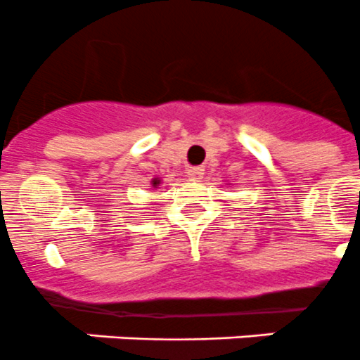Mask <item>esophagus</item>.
I'll use <instances>...</instances> for the list:
<instances>
[{
    "label": "esophagus",
    "instance_id": "34e87169",
    "mask_svg": "<svg viewBox=\"0 0 360 360\" xmlns=\"http://www.w3.org/2000/svg\"><path fill=\"white\" fill-rule=\"evenodd\" d=\"M202 176H205V170H202L201 167H192L186 170V177H188V181H199L202 179Z\"/></svg>",
    "mask_w": 360,
    "mask_h": 360
}]
</instances>
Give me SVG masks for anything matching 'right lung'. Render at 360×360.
<instances>
[{"label": "right lung", "instance_id": "1", "mask_svg": "<svg viewBox=\"0 0 360 360\" xmlns=\"http://www.w3.org/2000/svg\"><path fill=\"white\" fill-rule=\"evenodd\" d=\"M152 184H154V186H158V184H159V181H158V179H154V181H152Z\"/></svg>", "mask_w": 360, "mask_h": 360}]
</instances>
